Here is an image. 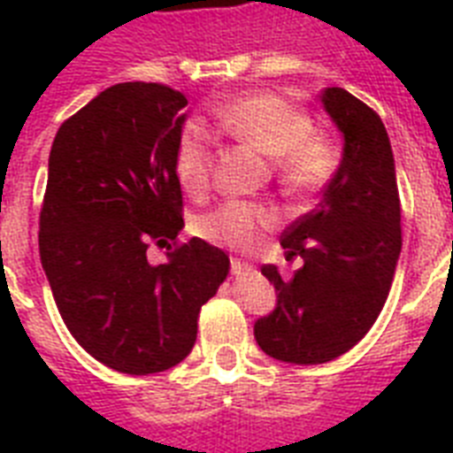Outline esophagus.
I'll list each match as a JSON object with an SVG mask.
<instances>
[{
  "mask_svg": "<svg viewBox=\"0 0 453 453\" xmlns=\"http://www.w3.org/2000/svg\"><path fill=\"white\" fill-rule=\"evenodd\" d=\"M251 265H249V263H244V261H240V258H233V261H230V273H233L234 277H244V275H249V273H251Z\"/></svg>",
  "mask_w": 453,
  "mask_h": 453,
  "instance_id": "34e87169",
  "label": "esophagus"
}]
</instances>
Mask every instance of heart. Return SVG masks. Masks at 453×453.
Returning a JSON list of instances; mask_svg holds the SVG:
<instances>
[{
	"mask_svg": "<svg viewBox=\"0 0 453 453\" xmlns=\"http://www.w3.org/2000/svg\"><path fill=\"white\" fill-rule=\"evenodd\" d=\"M213 119L242 143L275 159L277 180L291 195L322 190L341 166V145L315 134L312 119L284 96L258 91L213 110ZM178 183L188 195H204L211 180V145L197 124H188L173 152ZM277 223L275 213L249 202H226L195 220V233L209 244L234 251L258 247L261 233Z\"/></svg>",
	"mask_w": 453,
	"mask_h": 453,
	"instance_id": "1",
	"label": "heart"
}]
</instances>
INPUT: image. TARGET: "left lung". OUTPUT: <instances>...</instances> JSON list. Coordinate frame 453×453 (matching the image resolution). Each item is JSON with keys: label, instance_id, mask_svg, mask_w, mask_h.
Instances as JSON below:
<instances>
[{"label": "left lung", "instance_id": "8db88e82", "mask_svg": "<svg viewBox=\"0 0 453 453\" xmlns=\"http://www.w3.org/2000/svg\"><path fill=\"white\" fill-rule=\"evenodd\" d=\"M319 98L343 136L341 166L317 209L282 234L287 261L301 256L303 268L291 280L277 265L261 268L277 305L254 324L261 350L291 365H324L365 338L383 310L402 251L400 192L386 127L345 88H324Z\"/></svg>", "mask_w": 453, "mask_h": 453}]
</instances>
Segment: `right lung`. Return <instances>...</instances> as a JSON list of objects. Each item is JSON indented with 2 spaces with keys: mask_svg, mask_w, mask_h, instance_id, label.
Masks as SVG:
<instances>
[{
  "mask_svg": "<svg viewBox=\"0 0 453 453\" xmlns=\"http://www.w3.org/2000/svg\"><path fill=\"white\" fill-rule=\"evenodd\" d=\"M185 108L164 84H115L60 124L49 155L39 256L53 301L91 357L131 376L190 355L199 310L230 268L199 237L148 261L150 242L185 226L173 169Z\"/></svg>",
  "mask_w": 453,
  "mask_h": 453,
  "instance_id": "obj_1",
  "label": "right lung"
}]
</instances>
